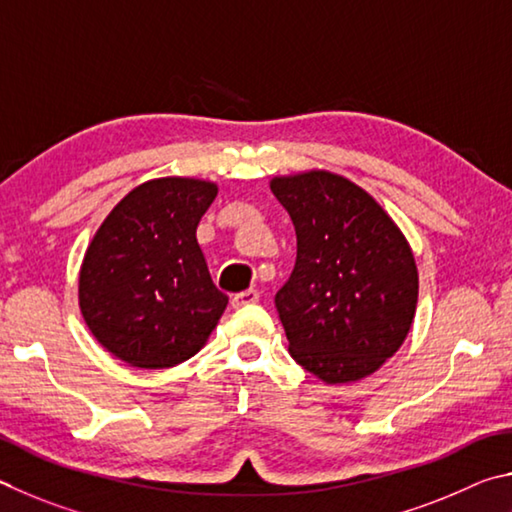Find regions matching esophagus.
<instances>
[{
  "instance_id": "obj_1",
  "label": "esophagus",
  "mask_w": 512,
  "mask_h": 512,
  "mask_svg": "<svg viewBox=\"0 0 512 512\" xmlns=\"http://www.w3.org/2000/svg\"><path fill=\"white\" fill-rule=\"evenodd\" d=\"M258 303V292L256 290H245V292H238L231 297V306L233 308H245V306H254Z\"/></svg>"
}]
</instances>
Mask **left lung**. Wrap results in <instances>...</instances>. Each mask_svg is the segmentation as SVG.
Masks as SVG:
<instances>
[{"label":"left lung","mask_w":512,"mask_h":512,"mask_svg":"<svg viewBox=\"0 0 512 512\" xmlns=\"http://www.w3.org/2000/svg\"><path fill=\"white\" fill-rule=\"evenodd\" d=\"M270 188L297 231V265L276 292L292 360L326 384L369 378L416 317L405 233L373 195L330 170L276 175Z\"/></svg>","instance_id":"8db88e82"}]
</instances>
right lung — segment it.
<instances>
[{
	"label": "right lung",
	"mask_w": 512,
	"mask_h": 512,
	"mask_svg": "<svg viewBox=\"0 0 512 512\" xmlns=\"http://www.w3.org/2000/svg\"><path fill=\"white\" fill-rule=\"evenodd\" d=\"M215 195L209 179H148L107 213L87 245L80 315L96 342L134 369L186 362L227 308L195 238Z\"/></svg>",
	"instance_id": "right-lung-1"
}]
</instances>
